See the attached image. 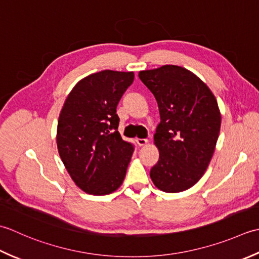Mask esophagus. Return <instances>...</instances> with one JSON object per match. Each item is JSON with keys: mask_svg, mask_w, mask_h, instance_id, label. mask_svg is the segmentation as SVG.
<instances>
[{"mask_svg": "<svg viewBox=\"0 0 259 259\" xmlns=\"http://www.w3.org/2000/svg\"><path fill=\"white\" fill-rule=\"evenodd\" d=\"M136 143L139 146H145L147 143H149V141L145 139H136Z\"/></svg>", "mask_w": 259, "mask_h": 259, "instance_id": "obj_1", "label": "esophagus"}]
</instances>
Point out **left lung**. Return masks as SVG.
Segmentation results:
<instances>
[{
  "label": "left lung",
  "instance_id": "obj_1",
  "mask_svg": "<svg viewBox=\"0 0 259 259\" xmlns=\"http://www.w3.org/2000/svg\"><path fill=\"white\" fill-rule=\"evenodd\" d=\"M139 77L154 95L161 117L154 134L160 157L150 177L162 191H186L202 178L213 155L221 124L217 99L180 66L142 70Z\"/></svg>",
  "mask_w": 259,
  "mask_h": 259
}]
</instances>
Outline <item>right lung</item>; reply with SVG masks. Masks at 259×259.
<instances>
[{"label": "right lung", "mask_w": 259, "mask_h": 259, "mask_svg": "<svg viewBox=\"0 0 259 259\" xmlns=\"http://www.w3.org/2000/svg\"><path fill=\"white\" fill-rule=\"evenodd\" d=\"M133 71L103 70L79 80L58 119L57 147L72 181L83 192L106 196L124 181L133 146L119 132V99Z\"/></svg>", "instance_id": "add662e5"}]
</instances>
